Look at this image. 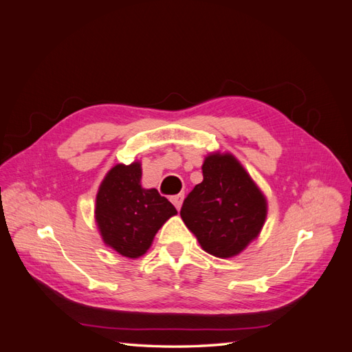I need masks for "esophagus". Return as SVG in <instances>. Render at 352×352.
<instances>
[{"mask_svg": "<svg viewBox=\"0 0 352 352\" xmlns=\"http://www.w3.org/2000/svg\"><path fill=\"white\" fill-rule=\"evenodd\" d=\"M184 194H177V195H173L172 197V202L175 204V207L179 210L180 208V206H182V202H184Z\"/></svg>", "mask_w": 352, "mask_h": 352, "instance_id": "34e87169", "label": "esophagus"}]
</instances>
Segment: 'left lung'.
<instances>
[{
    "label": "left lung",
    "instance_id": "8db88e82",
    "mask_svg": "<svg viewBox=\"0 0 352 352\" xmlns=\"http://www.w3.org/2000/svg\"><path fill=\"white\" fill-rule=\"evenodd\" d=\"M202 176L185 198L180 217L208 254L233 257L258 236L267 214L265 198L230 154L208 155Z\"/></svg>",
    "mask_w": 352,
    "mask_h": 352
}]
</instances>
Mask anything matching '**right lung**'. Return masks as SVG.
<instances>
[{"label": "right lung", "mask_w": 352, "mask_h": 352, "mask_svg": "<svg viewBox=\"0 0 352 352\" xmlns=\"http://www.w3.org/2000/svg\"><path fill=\"white\" fill-rule=\"evenodd\" d=\"M141 176L140 163L114 166L102 180L95 207L104 242L129 258L145 254L158 229L177 212L157 189H144Z\"/></svg>", "instance_id": "1"}]
</instances>
